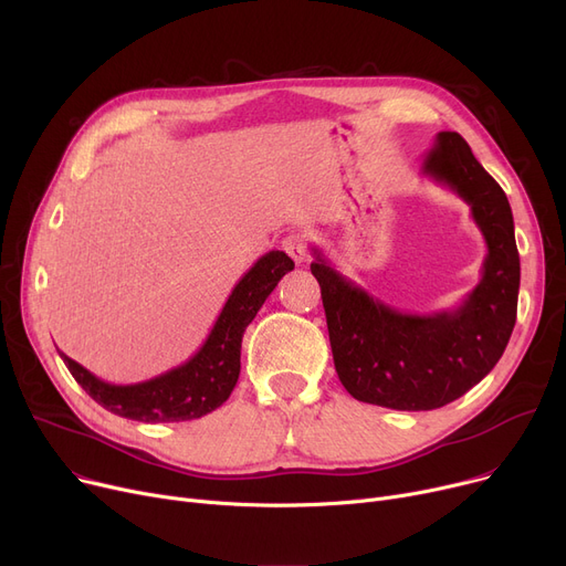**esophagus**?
<instances>
[{
    "label": "esophagus",
    "instance_id": "34e87169",
    "mask_svg": "<svg viewBox=\"0 0 566 566\" xmlns=\"http://www.w3.org/2000/svg\"><path fill=\"white\" fill-rule=\"evenodd\" d=\"M282 248L295 263H303L307 259V235L303 231H291L284 235Z\"/></svg>",
    "mask_w": 566,
    "mask_h": 566
}]
</instances>
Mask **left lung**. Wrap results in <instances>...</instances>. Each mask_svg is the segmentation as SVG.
Instances as JSON below:
<instances>
[{
    "label": "left lung",
    "instance_id": "8db88e82",
    "mask_svg": "<svg viewBox=\"0 0 566 566\" xmlns=\"http://www.w3.org/2000/svg\"><path fill=\"white\" fill-rule=\"evenodd\" d=\"M422 171L452 188L486 241L482 280L457 310L406 314L339 275L314 248L335 369L350 397L395 410H433L463 397L502 358L518 307L521 259L507 195L459 133H438Z\"/></svg>",
    "mask_w": 566,
    "mask_h": 566
}]
</instances>
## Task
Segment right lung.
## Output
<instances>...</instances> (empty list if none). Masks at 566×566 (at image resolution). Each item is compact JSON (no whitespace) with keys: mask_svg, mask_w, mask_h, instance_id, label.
Masks as SVG:
<instances>
[{"mask_svg":"<svg viewBox=\"0 0 566 566\" xmlns=\"http://www.w3.org/2000/svg\"><path fill=\"white\" fill-rule=\"evenodd\" d=\"M293 265L291 256L280 250L263 254L233 286L201 348L188 363L156 378L133 385H114L71 360L66 353L59 350V355L73 378L82 385V390L118 418L146 424L203 418L220 408L235 388L238 374H241L243 333L277 282L293 271Z\"/></svg>","mask_w":566,"mask_h":566,"instance_id":"right-lung-1","label":"right lung"}]
</instances>
